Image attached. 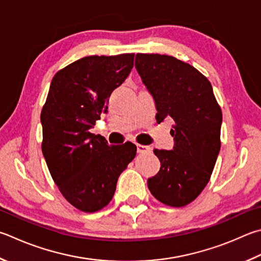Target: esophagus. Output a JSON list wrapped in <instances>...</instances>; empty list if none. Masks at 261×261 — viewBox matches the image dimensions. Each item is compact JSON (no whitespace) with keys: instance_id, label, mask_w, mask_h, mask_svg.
I'll list each match as a JSON object with an SVG mask.
<instances>
[{"instance_id":"1","label":"esophagus","mask_w":261,"mask_h":261,"mask_svg":"<svg viewBox=\"0 0 261 261\" xmlns=\"http://www.w3.org/2000/svg\"><path fill=\"white\" fill-rule=\"evenodd\" d=\"M137 150H138V153H149V151L151 150V148H150L149 146L137 144Z\"/></svg>"}]
</instances>
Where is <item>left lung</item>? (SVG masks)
<instances>
[{
  "label": "left lung",
  "instance_id": "8db88e82",
  "mask_svg": "<svg viewBox=\"0 0 261 261\" xmlns=\"http://www.w3.org/2000/svg\"><path fill=\"white\" fill-rule=\"evenodd\" d=\"M136 68L154 98L156 121H174L173 149H154L161 169L147 180L148 188L163 204L185 206L200 195L215 168L221 145L220 106L209 80L172 56L137 54Z\"/></svg>",
  "mask_w": 261,
  "mask_h": 261
}]
</instances>
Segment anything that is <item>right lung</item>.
<instances>
[{
  "label": "right lung",
  "instance_id": "add662e5",
  "mask_svg": "<svg viewBox=\"0 0 261 261\" xmlns=\"http://www.w3.org/2000/svg\"><path fill=\"white\" fill-rule=\"evenodd\" d=\"M135 54L89 56L57 72L41 112L42 153L51 177L70 204L96 212L114 196L135 144H107L90 129L106 113L111 93L134 67Z\"/></svg>",
  "mask_w": 261,
  "mask_h": 261
}]
</instances>
